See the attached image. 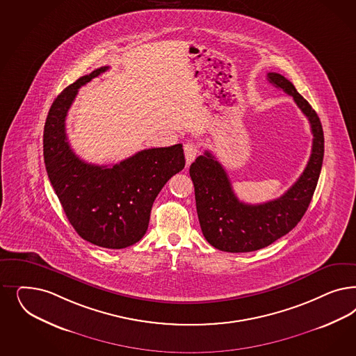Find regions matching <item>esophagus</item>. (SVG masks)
<instances>
[{
	"label": "esophagus",
	"instance_id": "1",
	"mask_svg": "<svg viewBox=\"0 0 356 356\" xmlns=\"http://www.w3.org/2000/svg\"><path fill=\"white\" fill-rule=\"evenodd\" d=\"M184 149L186 163L190 165L193 161L195 160V157L197 156V153H199V149H197V147H196V144H194V143L184 144Z\"/></svg>",
	"mask_w": 356,
	"mask_h": 356
}]
</instances>
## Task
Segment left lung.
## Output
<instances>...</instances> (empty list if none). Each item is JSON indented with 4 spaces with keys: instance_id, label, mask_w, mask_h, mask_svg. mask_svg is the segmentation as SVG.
<instances>
[{
    "instance_id": "1",
    "label": "left lung",
    "mask_w": 356,
    "mask_h": 356,
    "mask_svg": "<svg viewBox=\"0 0 356 356\" xmlns=\"http://www.w3.org/2000/svg\"><path fill=\"white\" fill-rule=\"evenodd\" d=\"M267 80L289 94L308 118L313 134L307 168L287 191L262 204H246L234 194L229 177L208 150L190 166L195 187L196 211L207 241L221 252L259 250L286 236L307 212L323 161V131L317 113L284 76L271 72Z\"/></svg>"
}]
</instances>
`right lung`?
<instances>
[{
	"instance_id": "right-lung-1",
	"label": "right lung",
	"mask_w": 356,
	"mask_h": 356,
	"mask_svg": "<svg viewBox=\"0 0 356 356\" xmlns=\"http://www.w3.org/2000/svg\"><path fill=\"white\" fill-rule=\"evenodd\" d=\"M107 69L92 70L58 94L47 115L43 156L49 182L80 237L124 249L143 238L154 199L186 161L182 144L140 150L113 166L88 163L73 152L65 134L69 107L81 86Z\"/></svg>"
}]
</instances>
